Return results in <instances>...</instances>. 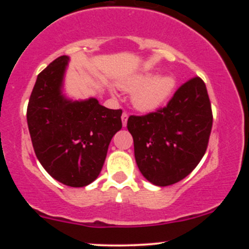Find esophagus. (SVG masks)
Masks as SVG:
<instances>
[{
	"instance_id": "esophagus-1",
	"label": "esophagus",
	"mask_w": 249,
	"mask_h": 249,
	"mask_svg": "<svg viewBox=\"0 0 249 249\" xmlns=\"http://www.w3.org/2000/svg\"><path fill=\"white\" fill-rule=\"evenodd\" d=\"M127 119H128V113H126V112H123V115H122L123 126H126V124H127Z\"/></svg>"
}]
</instances>
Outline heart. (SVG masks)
I'll return each mask as SVG.
<instances>
[{
	"instance_id": "b5f03b06",
	"label": "heart",
	"mask_w": 249,
	"mask_h": 249,
	"mask_svg": "<svg viewBox=\"0 0 249 249\" xmlns=\"http://www.w3.org/2000/svg\"><path fill=\"white\" fill-rule=\"evenodd\" d=\"M124 91L132 92V105L142 112H151L161 107L170 98L176 88L172 76H156L139 73L119 83Z\"/></svg>"
}]
</instances>
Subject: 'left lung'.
I'll list each match as a JSON object with an SVG mask.
<instances>
[{
	"mask_svg": "<svg viewBox=\"0 0 249 249\" xmlns=\"http://www.w3.org/2000/svg\"><path fill=\"white\" fill-rule=\"evenodd\" d=\"M212 123L206 85L199 77L182 84L164 108L128 117L134 158L144 178L168 186L187 177L206 152Z\"/></svg>",
	"mask_w": 249,
	"mask_h": 249,
	"instance_id": "8db88e82",
	"label": "left lung"
}]
</instances>
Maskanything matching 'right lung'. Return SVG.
Returning a JSON list of instances; mask_svg holds the SVG:
<instances>
[{
  "label": "right lung",
  "instance_id": "add662e5",
  "mask_svg": "<svg viewBox=\"0 0 249 249\" xmlns=\"http://www.w3.org/2000/svg\"><path fill=\"white\" fill-rule=\"evenodd\" d=\"M69 56H61L37 76L27 110L36 157L57 181L84 187L101 173L111 139L122 128V110L96 98L73 101L63 93Z\"/></svg>",
  "mask_w": 249,
  "mask_h": 249
}]
</instances>
